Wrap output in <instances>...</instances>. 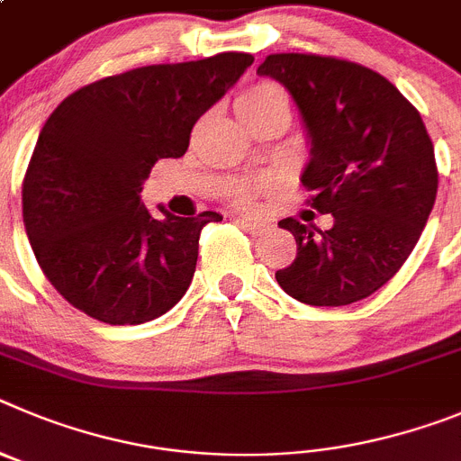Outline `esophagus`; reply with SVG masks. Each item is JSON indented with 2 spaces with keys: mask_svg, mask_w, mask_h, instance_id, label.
Listing matches in <instances>:
<instances>
[{
  "mask_svg": "<svg viewBox=\"0 0 461 461\" xmlns=\"http://www.w3.org/2000/svg\"><path fill=\"white\" fill-rule=\"evenodd\" d=\"M236 222L240 227H246L252 236H261L264 231L271 230V222L261 221V218H250V215H236Z\"/></svg>",
  "mask_w": 461,
  "mask_h": 461,
  "instance_id": "34e87169",
  "label": "esophagus"
}]
</instances>
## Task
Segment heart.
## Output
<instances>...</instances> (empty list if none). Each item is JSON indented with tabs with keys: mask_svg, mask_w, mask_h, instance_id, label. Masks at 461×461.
<instances>
[{
	"mask_svg": "<svg viewBox=\"0 0 461 461\" xmlns=\"http://www.w3.org/2000/svg\"><path fill=\"white\" fill-rule=\"evenodd\" d=\"M276 103H282V105H287V98L277 89L276 85H268V82H259V85L250 86L239 96L236 101V110L239 112H257L264 110L268 105H276ZM255 190H259V185H246V188L239 190V202H250V197L255 194Z\"/></svg>",
	"mask_w": 461,
	"mask_h": 461,
	"instance_id": "1",
	"label": "heart"
}]
</instances>
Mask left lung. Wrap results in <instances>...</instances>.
I'll return each instance as SVG.
<instances>
[{
    "label": "left lung",
    "instance_id": "obj_1",
    "mask_svg": "<svg viewBox=\"0 0 461 461\" xmlns=\"http://www.w3.org/2000/svg\"><path fill=\"white\" fill-rule=\"evenodd\" d=\"M285 85L310 138L303 185L330 230L285 218L296 259L276 273L292 298L319 308L363 301L391 280L420 239L438 172L420 112L393 82L338 57L282 52L257 68Z\"/></svg>",
    "mask_w": 461,
    "mask_h": 461
}]
</instances>
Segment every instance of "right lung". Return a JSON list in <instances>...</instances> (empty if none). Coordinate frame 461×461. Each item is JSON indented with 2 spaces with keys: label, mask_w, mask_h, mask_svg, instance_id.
Returning a JSON list of instances; mask_svg holds the SVG:
<instances>
[{
  "label": "right lung",
  "mask_w": 461,
  "mask_h": 461,
  "mask_svg": "<svg viewBox=\"0 0 461 461\" xmlns=\"http://www.w3.org/2000/svg\"><path fill=\"white\" fill-rule=\"evenodd\" d=\"M255 61L221 52L103 77L57 105L23 181V221L50 285L89 317L144 323L174 308L197 267L200 231L222 221L179 218L140 200L156 160L188 151L197 119Z\"/></svg>",
  "instance_id": "1"
}]
</instances>
